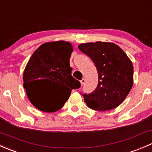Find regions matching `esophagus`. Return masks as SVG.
<instances>
[{"label": "esophagus", "instance_id": "34e87169", "mask_svg": "<svg viewBox=\"0 0 152 152\" xmlns=\"http://www.w3.org/2000/svg\"><path fill=\"white\" fill-rule=\"evenodd\" d=\"M80 82H81V85H83L84 84H85V79H82V80L80 81Z\"/></svg>", "mask_w": 152, "mask_h": 152}]
</instances>
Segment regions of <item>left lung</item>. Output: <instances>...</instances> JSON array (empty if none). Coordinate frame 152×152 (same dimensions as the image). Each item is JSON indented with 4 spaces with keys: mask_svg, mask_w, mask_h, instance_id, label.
<instances>
[{
    "mask_svg": "<svg viewBox=\"0 0 152 152\" xmlns=\"http://www.w3.org/2000/svg\"><path fill=\"white\" fill-rule=\"evenodd\" d=\"M79 50L93 60L99 73L96 90L83 94L89 108L107 111L118 107L133 85V65L118 45L113 42L82 43Z\"/></svg>",
    "mask_w": 152,
    "mask_h": 152,
    "instance_id": "8db88e82",
    "label": "left lung"
}]
</instances>
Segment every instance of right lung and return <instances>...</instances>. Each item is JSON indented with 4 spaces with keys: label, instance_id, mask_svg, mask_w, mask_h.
<instances>
[{
    "label": "right lung",
    "instance_id": "right-lung-1",
    "mask_svg": "<svg viewBox=\"0 0 152 152\" xmlns=\"http://www.w3.org/2000/svg\"><path fill=\"white\" fill-rule=\"evenodd\" d=\"M73 48L69 42H45L29 59L23 73V87L29 101L38 110L53 113L60 110L70 97L71 90L80 87L72 76L70 57ZM46 80L62 86L54 91L45 92Z\"/></svg>",
    "mask_w": 152,
    "mask_h": 152
}]
</instances>
